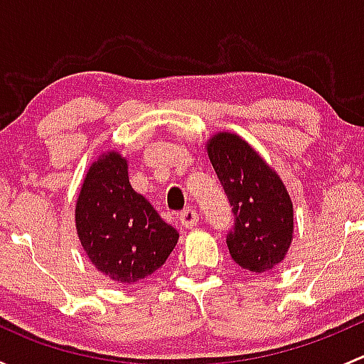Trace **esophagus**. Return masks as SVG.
<instances>
[{
    "label": "esophagus",
    "mask_w": 364,
    "mask_h": 364,
    "mask_svg": "<svg viewBox=\"0 0 364 364\" xmlns=\"http://www.w3.org/2000/svg\"><path fill=\"white\" fill-rule=\"evenodd\" d=\"M179 223H181L183 227H186V229H190V227H196L197 222H199V215H197L196 209L188 208V209H183L181 213H179Z\"/></svg>",
    "instance_id": "obj_1"
}]
</instances>
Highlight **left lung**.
Returning <instances> with one entry per match:
<instances>
[{
  "label": "left lung",
  "instance_id": "obj_1",
  "mask_svg": "<svg viewBox=\"0 0 364 364\" xmlns=\"http://www.w3.org/2000/svg\"><path fill=\"white\" fill-rule=\"evenodd\" d=\"M208 155L232 205L227 247L234 262L253 273L273 269L292 241V203L273 168L234 134L209 141Z\"/></svg>",
  "mask_w": 364,
  "mask_h": 364
}]
</instances>
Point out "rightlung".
Masks as SVG:
<instances>
[{"instance_id":"1","label":"right lung","mask_w":364,"mask_h":364,"mask_svg":"<svg viewBox=\"0 0 364 364\" xmlns=\"http://www.w3.org/2000/svg\"><path fill=\"white\" fill-rule=\"evenodd\" d=\"M75 223L91 262L117 284L155 273L179 237L178 230L132 188L127 160L114 151L95 161L86 174Z\"/></svg>"}]
</instances>
